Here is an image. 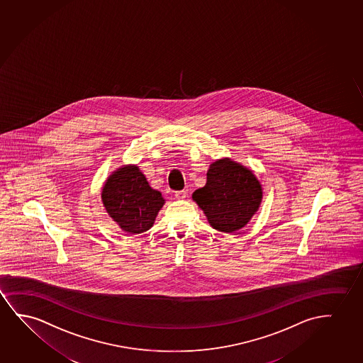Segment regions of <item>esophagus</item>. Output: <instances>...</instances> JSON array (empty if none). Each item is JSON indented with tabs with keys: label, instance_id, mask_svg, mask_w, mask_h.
<instances>
[{
	"label": "esophagus",
	"instance_id": "34e87169",
	"mask_svg": "<svg viewBox=\"0 0 363 363\" xmlns=\"http://www.w3.org/2000/svg\"><path fill=\"white\" fill-rule=\"evenodd\" d=\"M188 196L185 190H180V191H175V198L178 200H184Z\"/></svg>",
	"mask_w": 363,
	"mask_h": 363
}]
</instances>
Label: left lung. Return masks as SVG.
<instances>
[{
    "mask_svg": "<svg viewBox=\"0 0 363 363\" xmlns=\"http://www.w3.org/2000/svg\"><path fill=\"white\" fill-rule=\"evenodd\" d=\"M206 175V184L195 190L193 199L203 209L210 225L223 233L244 228L262 199V189L255 175L228 158L211 164Z\"/></svg>",
    "mask_w": 363,
    "mask_h": 363,
    "instance_id": "left-lung-1",
    "label": "left lung"
}]
</instances>
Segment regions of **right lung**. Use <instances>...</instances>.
<instances>
[{
  "label": "right lung",
  "mask_w": 363,
  "mask_h": 363,
  "mask_svg": "<svg viewBox=\"0 0 363 363\" xmlns=\"http://www.w3.org/2000/svg\"><path fill=\"white\" fill-rule=\"evenodd\" d=\"M102 200L108 214L129 234L150 229L164 205L162 193L149 186L135 165L119 168L108 178Z\"/></svg>",
  "instance_id": "1"
}]
</instances>
